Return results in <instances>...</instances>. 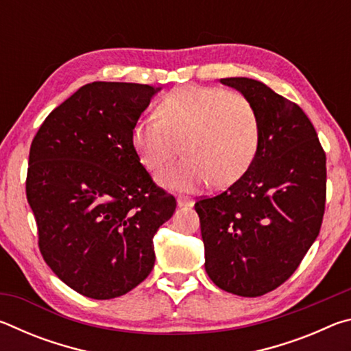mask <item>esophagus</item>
I'll list each match as a JSON object with an SVG mask.
<instances>
[{"instance_id": "34e87169", "label": "esophagus", "mask_w": 351, "mask_h": 351, "mask_svg": "<svg viewBox=\"0 0 351 351\" xmlns=\"http://www.w3.org/2000/svg\"><path fill=\"white\" fill-rule=\"evenodd\" d=\"M178 206L180 207H192L193 206V201L187 198V197H178Z\"/></svg>"}]
</instances>
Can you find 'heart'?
<instances>
[{"label":"heart","mask_w":351,"mask_h":351,"mask_svg":"<svg viewBox=\"0 0 351 351\" xmlns=\"http://www.w3.org/2000/svg\"><path fill=\"white\" fill-rule=\"evenodd\" d=\"M158 116L134 123L132 142L147 170L161 171L182 150L186 158L159 181L195 192L212 181L223 187L251 167L260 145V122L251 100L221 88L182 85L165 94Z\"/></svg>","instance_id":"obj_1"}]
</instances>
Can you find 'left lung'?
<instances>
[{
	"label": "left lung",
	"mask_w": 351,
	"mask_h": 351,
	"mask_svg": "<svg viewBox=\"0 0 351 351\" xmlns=\"http://www.w3.org/2000/svg\"><path fill=\"white\" fill-rule=\"evenodd\" d=\"M221 83L252 102L260 145L239 181L195 203L204 266L218 288L258 297L287 282L317 239L326 156L299 105L254 79L229 77Z\"/></svg>",
	"instance_id": "1"
}]
</instances>
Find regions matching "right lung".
<instances>
[{"mask_svg": "<svg viewBox=\"0 0 351 351\" xmlns=\"http://www.w3.org/2000/svg\"><path fill=\"white\" fill-rule=\"evenodd\" d=\"M156 91L88 83L49 112L31 144L26 197L40 252L62 282L91 299H114L145 280L153 237L176 209L132 142Z\"/></svg>", "mask_w": 351, "mask_h": 351, "instance_id": "obj_1", "label": "right lung"}]
</instances>
